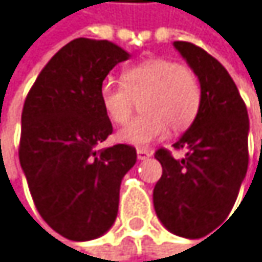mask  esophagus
<instances>
[{
	"label": "esophagus",
	"instance_id": "34e87169",
	"mask_svg": "<svg viewBox=\"0 0 262 262\" xmlns=\"http://www.w3.org/2000/svg\"><path fill=\"white\" fill-rule=\"evenodd\" d=\"M137 157H138V160H146V158L152 157V150H149V149H137Z\"/></svg>",
	"mask_w": 262,
	"mask_h": 262
}]
</instances>
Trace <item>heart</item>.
Listing matches in <instances>:
<instances>
[{
  "label": "heart",
  "instance_id": "1",
  "mask_svg": "<svg viewBox=\"0 0 262 262\" xmlns=\"http://www.w3.org/2000/svg\"><path fill=\"white\" fill-rule=\"evenodd\" d=\"M107 118L125 124L140 102L141 116L118 134L124 144L144 147L174 132H185L202 105V90L195 73L183 63L149 59L122 71L121 83L105 82L99 93Z\"/></svg>",
  "mask_w": 262,
  "mask_h": 262
}]
</instances>
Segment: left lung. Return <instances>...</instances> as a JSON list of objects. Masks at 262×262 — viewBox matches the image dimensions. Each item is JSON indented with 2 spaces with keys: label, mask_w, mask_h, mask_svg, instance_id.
Returning a JSON list of instances; mask_svg holds the SVG:
<instances>
[{
  "label": "left lung",
  "mask_w": 262,
  "mask_h": 262,
  "mask_svg": "<svg viewBox=\"0 0 262 262\" xmlns=\"http://www.w3.org/2000/svg\"><path fill=\"white\" fill-rule=\"evenodd\" d=\"M174 48L199 79L202 105L174 144L186 155L176 160L166 149L155 152L163 176L154 188V208L171 233L194 239L233 208L247 174L250 124L236 83L213 55L188 41H174Z\"/></svg>",
  "instance_id": "left-lung-1"
}]
</instances>
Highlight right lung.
Listing matches in <instances>:
<instances>
[{
	"label": "right lung",
	"mask_w": 262,
	"mask_h": 262,
	"mask_svg": "<svg viewBox=\"0 0 262 262\" xmlns=\"http://www.w3.org/2000/svg\"><path fill=\"white\" fill-rule=\"evenodd\" d=\"M128 57L108 40L76 38L46 63L25 101L21 169L40 216L71 241L112 228L121 182L137 163L132 146L98 149L113 132L99 99L102 82Z\"/></svg>",
	"instance_id": "right-lung-1"
}]
</instances>
